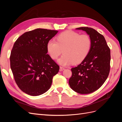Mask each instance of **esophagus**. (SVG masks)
Instances as JSON below:
<instances>
[{"label": "esophagus", "mask_w": 122, "mask_h": 122, "mask_svg": "<svg viewBox=\"0 0 122 122\" xmlns=\"http://www.w3.org/2000/svg\"><path fill=\"white\" fill-rule=\"evenodd\" d=\"M65 69L64 68L62 67H61L60 68V71H63V70H64Z\"/></svg>", "instance_id": "esophagus-1"}]
</instances>
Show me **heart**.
Listing matches in <instances>:
<instances>
[{
    "instance_id": "heart-1",
    "label": "heart",
    "mask_w": 122,
    "mask_h": 122,
    "mask_svg": "<svg viewBox=\"0 0 122 122\" xmlns=\"http://www.w3.org/2000/svg\"><path fill=\"white\" fill-rule=\"evenodd\" d=\"M92 41L87 35H79L73 31H66L58 35L56 42L50 40L47 44V49L53 60H57L62 53L64 55L58 60L62 66L78 64L82 61L89 53Z\"/></svg>"
}]
</instances>
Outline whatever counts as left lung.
Masks as SVG:
<instances>
[{"mask_svg": "<svg viewBox=\"0 0 122 122\" xmlns=\"http://www.w3.org/2000/svg\"><path fill=\"white\" fill-rule=\"evenodd\" d=\"M86 31L92 41L89 53L81 63L71 69L69 83L72 89L81 94L97 91L104 83L110 71V50L102 35L88 27L77 28Z\"/></svg>", "mask_w": 122, "mask_h": 122, "instance_id": "8db88e82", "label": "left lung"}]
</instances>
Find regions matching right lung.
Instances as JSON below:
<instances>
[{
    "label": "right lung",
    "instance_id": "obj_1",
    "mask_svg": "<svg viewBox=\"0 0 122 122\" xmlns=\"http://www.w3.org/2000/svg\"><path fill=\"white\" fill-rule=\"evenodd\" d=\"M57 32L37 28L25 32L15 42L10 68L18 86L25 93L36 96L50 88L60 67L47 54V44Z\"/></svg>",
    "mask_w": 122,
    "mask_h": 122
}]
</instances>
